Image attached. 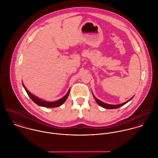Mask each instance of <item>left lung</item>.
<instances>
[{
    "mask_svg": "<svg viewBox=\"0 0 158 158\" xmlns=\"http://www.w3.org/2000/svg\"><path fill=\"white\" fill-rule=\"evenodd\" d=\"M93 96H94V97L95 101L97 102V103L99 105H100L102 107H103V108H105V109H116V108H119V107H121V106L124 105L125 104H126L127 102H129L130 100H131L134 98V97H132L130 100H129L128 101H127L126 102H124V103H122V104H120V105H110V104L105 103H104V102L100 101V100L97 99V98L94 96V94H93Z\"/></svg>",
    "mask_w": 158,
    "mask_h": 158,
    "instance_id": "8db88e82",
    "label": "left lung"
}]
</instances>
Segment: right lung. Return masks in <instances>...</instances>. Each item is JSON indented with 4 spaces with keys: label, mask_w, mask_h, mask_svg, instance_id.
Masks as SVG:
<instances>
[{
    "label": "right lung",
    "mask_w": 158,
    "mask_h": 158,
    "mask_svg": "<svg viewBox=\"0 0 158 158\" xmlns=\"http://www.w3.org/2000/svg\"><path fill=\"white\" fill-rule=\"evenodd\" d=\"M23 87L24 88L26 92H27V95H29V97L31 98V99L37 105L40 106H44V107H46V108H55V107H58L61 106L62 104H63L64 103V102L66 100L69 94V91L70 90H68V93L66 94L65 96H64L63 98H61V99L53 102H47V101H44V100H42L41 99H39V98H37V97L33 95L29 91L27 90V89L25 87L24 85L23 84Z\"/></svg>",
    "instance_id": "1"
}]
</instances>
